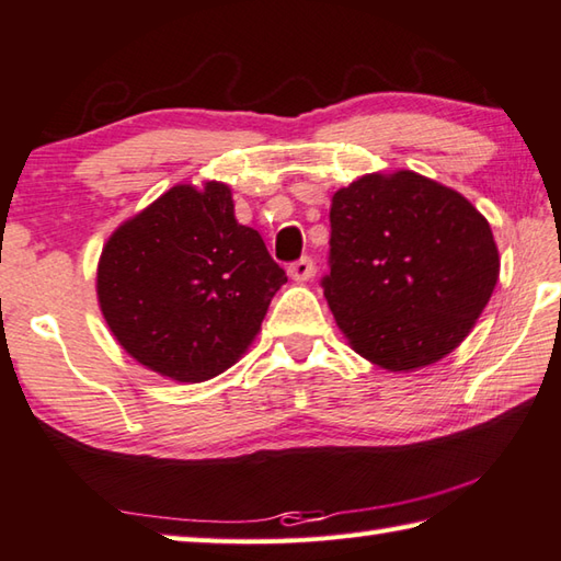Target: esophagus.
Returning a JSON list of instances; mask_svg holds the SVG:
<instances>
[{"mask_svg": "<svg viewBox=\"0 0 561 561\" xmlns=\"http://www.w3.org/2000/svg\"><path fill=\"white\" fill-rule=\"evenodd\" d=\"M311 274H314V262H311V257H299L297 262L289 264V277L291 279L307 282V279H311Z\"/></svg>", "mask_w": 561, "mask_h": 561, "instance_id": "esophagus-1", "label": "esophagus"}]
</instances>
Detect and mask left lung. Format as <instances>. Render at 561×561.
Here are the masks:
<instances>
[{
  "mask_svg": "<svg viewBox=\"0 0 561 561\" xmlns=\"http://www.w3.org/2000/svg\"><path fill=\"white\" fill-rule=\"evenodd\" d=\"M321 289L356 354L388 371L435 364L470 334L497 284L485 217L411 170L331 197Z\"/></svg>",
  "mask_w": 561,
  "mask_h": 561,
  "instance_id": "left-lung-1",
  "label": "left lung"
}]
</instances>
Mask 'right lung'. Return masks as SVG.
<instances>
[{
	"label": "right lung",
	"mask_w": 561,
	"mask_h": 561,
	"mask_svg": "<svg viewBox=\"0 0 561 561\" xmlns=\"http://www.w3.org/2000/svg\"><path fill=\"white\" fill-rule=\"evenodd\" d=\"M284 282L260 232L234 220L230 187L178 185L103 247L99 301L133 358L207 381L252 344Z\"/></svg>",
	"instance_id": "right-lung-1"
}]
</instances>
